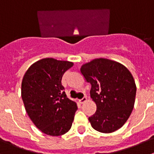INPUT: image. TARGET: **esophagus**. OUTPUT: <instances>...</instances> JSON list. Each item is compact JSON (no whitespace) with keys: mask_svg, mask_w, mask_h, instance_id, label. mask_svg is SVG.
<instances>
[{"mask_svg":"<svg viewBox=\"0 0 154 154\" xmlns=\"http://www.w3.org/2000/svg\"><path fill=\"white\" fill-rule=\"evenodd\" d=\"M87 101V97L86 96H84L83 98H82V99H81L79 100V103H81V104H83L84 103H85V102H86Z\"/></svg>","mask_w":154,"mask_h":154,"instance_id":"esophagus-1","label":"esophagus"}]
</instances>
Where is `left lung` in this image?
<instances>
[{
	"instance_id": "left-lung-1",
	"label": "left lung",
	"mask_w": 154,
	"mask_h": 154,
	"mask_svg": "<svg viewBox=\"0 0 154 154\" xmlns=\"http://www.w3.org/2000/svg\"><path fill=\"white\" fill-rule=\"evenodd\" d=\"M82 75L92 85L90 96L96 112L89 117L94 130L109 133L129 119L135 103L137 86L124 65L107 58H96L82 65Z\"/></svg>"
}]
</instances>
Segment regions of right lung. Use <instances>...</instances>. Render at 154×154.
<instances>
[{
	"instance_id": "add662e5",
	"label": "right lung",
	"mask_w": 154,
	"mask_h": 154,
	"mask_svg": "<svg viewBox=\"0 0 154 154\" xmlns=\"http://www.w3.org/2000/svg\"><path fill=\"white\" fill-rule=\"evenodd\" d=\"M73 66L68 61L52 58L31 65L21 82V98L28 116L42 133L57 137L71 129L77 110L62 85L64 73Z\"/></svg>"
}]
</instances>
